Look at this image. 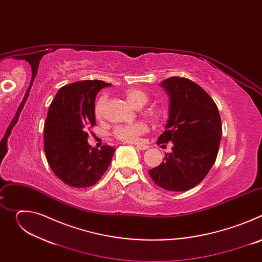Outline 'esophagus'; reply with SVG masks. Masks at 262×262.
Here are the masks:
<instances>
[{"label":"esophagus","mask_w":262,"mask_h":262,"mask_svg":"<svg viewBox=\"0 0 262 262\" xmlns=\"http://www.w3.org/2000/svg\"><path fill=\"white\" fill-rule=\"evenodd\" d=\"M138 149H140V150H146V149L149 148L148 145H142V144H138V145H135Z\"/></svg>","instance_id":"34e87169"}]
</instances>
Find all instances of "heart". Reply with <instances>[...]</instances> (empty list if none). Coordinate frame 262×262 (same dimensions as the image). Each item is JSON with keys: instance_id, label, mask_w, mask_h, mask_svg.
Here are the masks:
<instances>
[{"instance_id": "heart-1", "label": "heart", "mask_w": 262, "mask_h": 262, "mask_svg": "<svg viewBox=\"0 0 262 262\" xmlns=\"http://www.w3.org/2000/svg\"><path fill=\"white\" fill-rule=\"evenodd\" d=\"M125 96L129 101V103L136 107H141L148 101V94L141 89H129L125 92ZM106 99H107L106 95L102 94L101 96H99V98L95 102L94 115L98 120H101L104 116V107H105ZM150 116L155 120H158L160 118V115L159 113H157V112H150ZM148 129H149V126L145 121H137L130 124H123V125L116 126L114 128L113 135L116 139L122 142L137 143L140 141L141 137L148 132Z\"/></svg>"}]
</instances>
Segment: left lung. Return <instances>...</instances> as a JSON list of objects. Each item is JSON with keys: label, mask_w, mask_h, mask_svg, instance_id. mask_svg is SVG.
<instances>
[{"label": "left lung", "mask_w": 262, "mask_h": 262, "mask_svg": "<svg viewBox=\"0 0 262 262\" xmlns=\"http://www.w3.org/2000/svg\"><path fill=\"white\" fill-rule=\"evenodd\" d=\"M170 97L169 119L158 145L173 143L172 152L149 170L162 189L188 191L199 184L215 162L222 123L217 106L208 93L193 81L172 77L162 82Z\"/></svg>", "instance_id": "8db88e82"}]
</instances>
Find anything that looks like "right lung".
<instances>
[{
    "mask_svg": "<svg viewBox=\"0 0 262 262\" xmlns=\"http://www.w3.org/2000/svg\"><path fill=\"white\" fill-rule=\"evenodd\" d=\"M111 84L86 80L62 87L52 101L45 123V152L56 176L72 188L94 185L107 170L115 148L88 144L87 129L95 125L98 91Z\"/></svg>",
    "mask_w": 262,
    "mask_h": 262,
    "instance_id": "obj_1",
    "label": "right lung"
}]
</instances>
